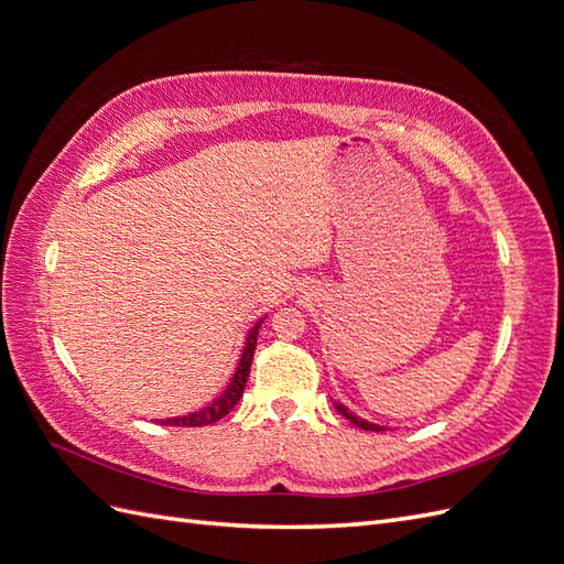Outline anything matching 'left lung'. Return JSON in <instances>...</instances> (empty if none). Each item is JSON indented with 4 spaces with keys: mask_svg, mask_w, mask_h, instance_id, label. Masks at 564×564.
Instances as JSON below:
<instances>
[{
    "mask_svg": "<svg viewBox=\"0 0 564 564\" xmlns=\"http://www.w3.org/2000/svg\"><path fill=\"white\" fill-rule=\"evenodd\" d=\"M336 406V412L338 414H344L350 423H355L357 425V429H362V431H373V433H381V431H388L386 429V425H379V423H369V421H365V419H360V416H355L352 412H350V409L348 406H344V404H334Z\"/></svg>",
    "mask_w": 564,
    "mask_h": 564,
    "instance_id": "obj_1",
    "label": "left lung"
}]
</instances>
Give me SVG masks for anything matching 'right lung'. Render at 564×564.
Here are the masks:
<instances>
[{
	"mask_svg": "<svg viewBox=\"0 0 564 564\" xmlns=\"http://www.w3.org/2000/svg\"><path fill=\"white\" fill-rule=\"evenodd\" d=\"M263 319L265 317H261L259 322H256L253 327H251V332L247 334V344H245V350H242V357H240V365H237L228 388L220 392V395L212 404L202 406V409H197V412L185 414V416L160 419L158 423L160 425H187V429H195V425H212L218 419H224L230 412V409L237 402H240V398H242L245 386H247V377H249V369H251V360H253V350H256V336H259V329H261Z\"/></svg>",
	"mask_w": 564,
	"mask_h": 564,
	"instance_id": "1",
	"label": "right lung"
}]
</instances>
